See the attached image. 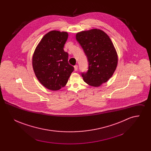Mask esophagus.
<instances>
[{"mask_svg": "<svg viewBox=\"0 0 151 151\" xmlns=\"http://www.w3.org/2000/svg\"><path fill=\"white\" fill-rule=\"evenodd\" d=\"M78 65H75L74 66V70H75V71L78 70Z\"/></svg>", "mask_w": 151, "mask_h": 151, "instance_id": "1", "label": "esophagus"}]
</instances>
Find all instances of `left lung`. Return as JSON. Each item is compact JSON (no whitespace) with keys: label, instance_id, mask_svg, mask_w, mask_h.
Wrapping results in <instances>:
<instances>
[{"label":"left lung","instance_id":"left-lung-1","mask_svg":"<svg viewBox=\"0 0 151 151\" xmlns=\"http://www.w3.org/2000/svg\"><path fill=\"white\" fill-rule=\"evenodd\" d=\"M89 62V70L83 73L84 81L91 86H100L115 72L118 57L111 39L103 30L92 29L76 33Z\"/></svg>","mask_w":151,"mask_h":151}]
</instances>
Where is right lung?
Wrapping results in <instances>:
<instances>
[{
    "instance_id": "right-lung-1",
    "label": "right lung",
    "mask_w": 151,
    "mask_h": 151,
    "mask_svg": "<svg viewBox=\"0 0 151 151\" xmlns=\"http://www.w3.org/2000/svg\"><path fill=\"white\" fill-rule=\"evenodd\" d=\"M68 37L67 32L51 30L43 36L33 54L32 66L37 78L51 91L64 87L74 70L63 49Z\"/></svg>"
}]
</instances>
